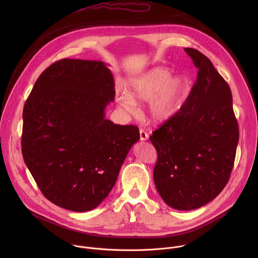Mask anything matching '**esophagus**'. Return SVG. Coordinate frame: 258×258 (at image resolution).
Here are the masks:
<instances>
[{"mask_svg":"<svg viewBox=\"0 0 258 258\" xmlns=\"http://www.w3.org/2000/svg\"><path fill=\"white\" fill-rule=\"evenodd\" d=\"M149 138L147 132L144 129H140V140L141 141H146Z\"/></svg>","mask_w":258,"mask_h":258,"instance_id":"34e87169","label":"esophagus"}]
</instances>
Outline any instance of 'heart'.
Wrapping results in <instances>:
<instances>
[{
	"label": "heart",
	"instance_id": "heart-1",
	"mask_svg": "<svg viewBox=\"0 0 258 258\" xmlns=\"http://www.w3.org/2000/svg\"><path fill=\"white\" fill-rule=\"evenodd\" d=\"M191 90V81L185 74L171 76L166 68H155L129 84V94L118 97L124 109L134 111L135 102L149 101L148 112L156 123H163L175 116L183 107Z\"/></svg>",
	"mask_w": 258,
	"mask_h": 258
}]
</instances>
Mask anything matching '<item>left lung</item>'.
I'll list each match as a JSON object with an SVG mask.
<instances>
[{"label":"left lung","mask_w":258,"mask_h":258,"mask_svg":"<svg viewBox=\"0 0 258 258\" xmlns=\"http://www.w3.org/2000/svg\"><path fill=\"white\" fill-rule=\"evenodd\" d=\"M184 51L198 69L183 107L150 137L158 154L154 181L173 209L201 208L220 195L234 164L238 124L227 82L201 51Z\"/></svg>","instance_id":"left-lung-1"}]
</instances>
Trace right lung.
I'll list each match as a JSON object with an SVG mask.
<instances>
[{"instance_id": "obj_1", "label": "right lung", "mask_w": 258, "mask_h": 258, "mask_svg": "<svg viewBox=\"0 0 258 258\" xmlns=\"http://www.w3.org/2000/svg\"><path fill=\"white\" fill-rule=\"evenodd\" d=\"M114 97V78L102 61L63 58L37 78L23 111L22 153L52 204L87 212L109 195L140 139L137 126L105 118Z\"/></svg>"}]
</instances>
